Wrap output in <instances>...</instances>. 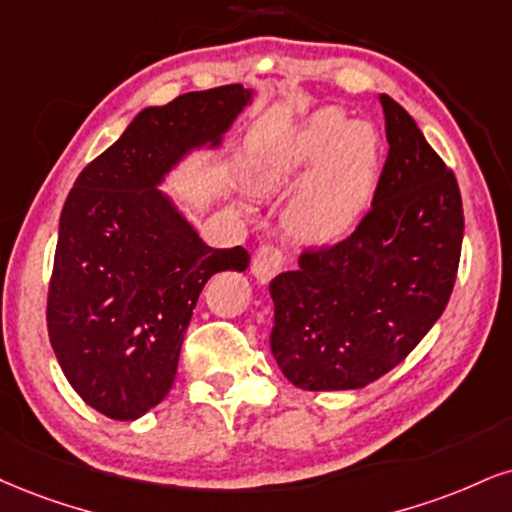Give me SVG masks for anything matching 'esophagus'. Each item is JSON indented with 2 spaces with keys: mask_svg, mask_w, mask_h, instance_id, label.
<instances>
[{
  "mask_svg": "<svg viewBox=\"0 0 512 512\" xmlns=\"http://www.w3.org/2000/svg\"><path fill=\"white\" fill-rule=\"evenodd\" d=\"M283 267V255L274 245H262L252 257V274L260 283H269Z\"/></svg>",
  "mask_w": 512,
  "mask_h": 512,
  "instance_id": "obj_1",
  "label": "esophagus"
}]
</instances>
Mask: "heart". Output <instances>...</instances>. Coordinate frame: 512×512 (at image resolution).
Wrapping results in <instances>:
<instances>
[{
    "mask_svg": "<svg viewBox=\"0 0 512 512\" xmlns=\"http://www.w3.org/2000/svg\"><path fill=\"white\" fill-rule=\"evenodd\" d=\"M379 133L367 121H348L341 109L312 114L255 171L262 193L291 188L305 171L286 209V229L303 245H334L367 212L379 178Z\"/></svg>",
    "mask_w": 512,
    "mask_h": 512,
    "instance_id": "obj_1",
    "label": "heart"
}]
</instances>
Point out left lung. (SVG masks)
<instances>
[{
	"instance_id": "1",
	"label": "left lung",
	"mask_w": 512,
	"mask_h": 512,
	"mask_svg": "<svg viewBox=\"0 0 512 512\" xmlns=\"http://www.w3.org/2000/svg\"><path fill=\"white\" fill-rule=\"evenodd\" d=\"M379 102L389 157L372 209L346 240L305 250L269 283V346L305 391L362 389L391 372L443 315L458 274V181L415 119L389 95Z\"/></svg>"
}]
</instances>
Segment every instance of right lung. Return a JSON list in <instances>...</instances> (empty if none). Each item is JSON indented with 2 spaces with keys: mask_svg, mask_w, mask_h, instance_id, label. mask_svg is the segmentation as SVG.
<instances>
[{
  "mask_svg": "<svg viewBox=\"0 0 512 512\" xmlns=\"http://www.w3.org/2000/svg\"><path fill=\"white\" fill-rule=\"evenodd\" d=\"M250 102L252 90L236 83L143 109L66 197L49 343L73 391L112 420L162 403L209 276L248 269V250L209 248L157 186L193 150L219 147Z\"/></svg>",
  "mask_w": 512,
  "mask_h": 512,
  "instance_id": "obj_1",
  "label": "right lung"
}]
</instances>
